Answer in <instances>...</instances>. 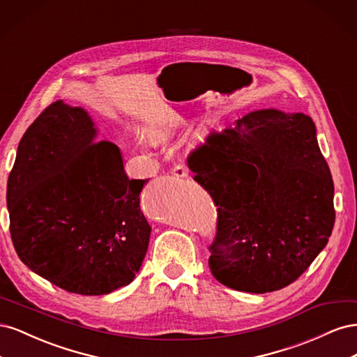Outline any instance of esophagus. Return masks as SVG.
Here are the masks:
<instances>
[{
	"instance_id": "obj_1",
	"label": "esophagus",
	"mask_w": 357,
	"mask_h": 357,
	"mask_svg": "<svg viewBox=\"0 0 357 357\" xmlns=\"http://www.w3.org/2000/svg\"><path fill=\"white\" fill-rule=\"evenodd\" d=\"M172 174H174L176 177H188V168L185 165H176L174 168L171 169Z\"/></svg>"
}]
</instances>
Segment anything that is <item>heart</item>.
<instances>
[{
    "instance_id": "heart-1",
    "label": "heart",
    "mask_w": 357,
    "mask_h": 357,
    "mask_svg": "<svg viewBox=\"0 0 357 357\" xmlns=\"http://www.w3.org/2000/svg\"><path fill=\"white\" fill-rule=\"evenodd\" d=\"M155 137H156V134H155Z\"/></svg>"
}]
</instances>
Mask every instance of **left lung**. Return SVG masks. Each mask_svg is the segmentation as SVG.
Returning <instances> with one entry per match:
<instances>
[{
    "mask_svg": "<svg viewBox=\"0 0 357 357\" xmlns=\"http://www.w3.org/2000/svg\"><path fill=\"white\" fill-rule=\"evenodd\" d=\"M188 165L218 207L208 265L222 284L248 294L283 289L328 244L333 181L310 116L248 113L211 131Z\"/></svg>",
    "mask_w": 357,
    "mask_h": 357,
    "instance_id": "left-lung-1",
    "label": "left lung"
}]
</instances>
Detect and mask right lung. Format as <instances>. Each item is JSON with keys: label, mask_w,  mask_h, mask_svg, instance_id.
I'll return each instance as SVG.
<instances>
[{"label": "right lung", "mask_w": 357, "mask_h": 357, "mask_svg": "<svg viewBox=\"0 0 357 357\" xmlns=\"http://www.w3.org/2000/svg\"><path fill=\"white\" fill-rule=\"evenodd\" d=\"M82 107L50 104L20 139L7 181L10 234L31 271L71 294L107 295L142 268L147 180H129L121 150L96 142Z\"/></svg>", "instance_id": "add662e5"}]
</instances>
